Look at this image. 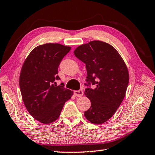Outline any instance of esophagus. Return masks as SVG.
Wrapping results in <instances>:
<instances>
[{"label":"esophagus","mask_w":155,"mask_h":155,"mask_svg":"<svg viewBox=\"0 0 155 155\" xmlns=\"http://www.w3.org/2000/svg\"><path fill=\"white\" fill-rule=\"evenodd\" d=\"M74 95L77 97H81L83 95V90H78L74 91Z\"/></svg>","instance_id":"34e87169"}]
</instances>
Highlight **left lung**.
Here are the masks:
<instances>
[{"instance_id": "obj_1", "label": "left lung", "mask_w": 155, "mask_h": 155, "mask_svg": "<svg viewBox=\"0 0 155 155\" xmlns=\"http://www.w3.org/2000/svg\"><path fill=\"white\" fill-rule=\"evenodd\" d=\"M74 53L85 64L88 84L94 85L84 92L91 102L84 115L92 124H101L114 115L124 98L129 81L127 66L117 50L102 41L78 46Z\"/></svg>"}]
</instances>
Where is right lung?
I'll list each match as a JSON object with an SVG mask.
<instances>
[{
    "instance_id": "add662e5",
    "label": "right lung",
    "mask_w": 155,
    "mask_h": 155,
    "mask_svg": "<svg viewBox=\"0 0 155 155\" xmlns=\"http://www.w3.org/2000/svg\"><path fill=\"white\" fill-rule=\"evenodd\" d=\"M71 47L47 43L35 47L25 60L20 74L22 101L33 118L50 124L60 116L65 102L73 91L57 85L60 79L58 67Z\"/></svg>"
}]
</instances>
